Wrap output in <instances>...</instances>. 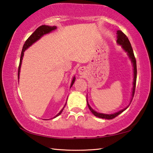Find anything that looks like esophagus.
<instances>
[{
    "label": "esophagus",
    "mask_w": 153,
    "mask_h": 153,
    "mask_svg": "<svg viewBox=\"0 0 153 153\" xmlns=\"http://www.w3.org/2000/svg\"><path fill=\"white\" fill-rule=\"evenodd\" d=\"M78 72L80 75H84L85 74V67H80L78 69Z\"/></svg>",
    "instance_id": "esophagus-1"
}]
</instances>
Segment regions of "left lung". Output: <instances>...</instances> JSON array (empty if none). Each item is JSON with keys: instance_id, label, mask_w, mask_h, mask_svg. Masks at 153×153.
I'll list each match as a JSON object with an SVG mask.
<instances>
[{"instance_id": "1", "label": "left lung", "mask_w": 153, "mask_h": 153, "mask_svg": "<svg viewBox=\"0 0 153 153\" xmlns=\"http://www.w3.org/2000/svg\"><path fill=\"white\" fill-rule=\"evenodd\" d=\"M116 34H117V41H116L117 43L120 45H121L123 49L126 52L127 54H128L129 58H130V60L133 64V67H134V82H133V85L134 86H133V89H132V95H131L132 97H131V102L133 97H134V96L135 85H136V79H137V64H136V60H135V58L134 54V51H133L131 43H130V42H129L128 38L127 37L126 35L120 30L117 31ZM87 105H88L89 110H91V112L94 115L97 117H98V118L108 119V120H111V119L114 118L115 117L120 114L123 112L125 110H126L128 108V106H129V105H130V103H131V102H130L129 105L127 106L126 108H123L122 110H120V111L117 112L116 113L112 114H102V113H99V112H96L95 110H94L91 108V107L90 106L87 100Z\"/></svg>"}]
</instances>
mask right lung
Returning a JSON list of instances; mask_svg holds the SVG:
<instances>
[{"label": "right lung", "mask_w": 153, "mask_h": 153, "mask_svg": "<svg viewBox=\"0 0 153 153\" xmlns=\"http://www.w3.org/2000/svg\"><path fill=\"white\" fill-rule=\"evenodd\" d=\"M56 26H48V25H41V26L39 27L36 30H35L33 33H32L27 39L26 40V41L25 42V43L24 45V46H23V48H22V53H21V56H20V61H19V67H18V79H19V71H20V68H21V64H22V59H23V56H24V52L25 51L30 47L31 45H33L34 43H35L37 41H38L39 39L40 38H41V37H43L44 35L45 34H47L48 33H50L52 31H53L54 30H56ZM75 80H76V77H74V78L72 79V82H71V86L70 87L73 85V84L75 82ZM66 103L65 104L64 106L63 107V108L60 110V112L55 116L53 118H56L58 116H59L60 114L62 113V112L63 111V110L65 106H66Z\"/></svg>", "instance_id": "right-lung-1"}]
</instances>
